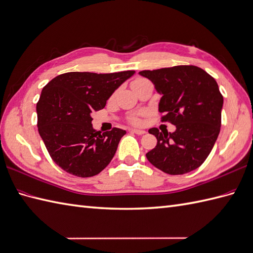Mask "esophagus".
I'll return each mask as SVG.
<instances>
[{
  "label": "esophagus",
  "instance_id": "34e87169",
  "mask_svg": "<svg viewBox=\"0 0 253 253\" xmlns=\"http://www.w3.org/2000/svg\"><path fill=\"white\" fill-rule=\"evenodd\" d=\"M131 132L137 133V134H143L145 133L144 130H141V129H131Z\"/></svg>",
  "mask_w": 253,
  "mask_h": 253
}]
</instances>
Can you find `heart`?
Instances as JSON below:
<instances>
[{
  "label": "heart",
  "instance_id": "1",
  "mask_svg": "<svg viewBox=\"0 0 253 253\" xmlns=\"http://www.w3.org/2000/svg\"><path fill=\"white\" fill-rule=\"evenodd\" d=\"M144 81H145V80L138 79V80H136V81L133 82L132 86H133V85H137V84H140V83H142V82H144ZM131 123H133V124H136V125H139L140 123H141L140 117H139V116H133V117H131Z\"/></svg>",
  "mask_w": 253,
  "mask_h": 253
}]
</instances>
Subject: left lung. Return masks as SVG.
I'll use <instances>...</instances> for the list:
<instances>
[{
  "instance_id": "obj_1",
  "label": "left lung",
  "mask_w": 253,
  "mask_h": 253,
  "mask_svg": "<svg viewBox=\"0 0 253 253\" xmlns=\"http://www.w3.org/2000/svg\"><path fill=\"white\" fill-rule=\"evenodd\" d=\"M162 98V122L175 126L173 132L151 128L157 144L146 153L152 165L168 174H183L206 161L218 139L223 96L212 76L195 66L144 70Z\"/></svg>"
}]
</instances>
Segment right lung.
Segmentation results:
<instances>
[{
	"mask_svg": "<svg viewBox=\"0 0 253 253\" xmlns=\"http://www.w3.org/2000/svg\"><path fill=\"white\" fill-rule=\"evenodd\" d=\"M133 74L68 72L43 88L37 103L39 133L52 161L64 171L92 177L112 161L126 131L120 128L97 131L91 113L103 109L112 93Z\"/></svg>",
	"mask_w": 253,
	"mask_h": 253,
	"instance_id": "add662e5",
	"label": "right lung"
}]
</instances>
